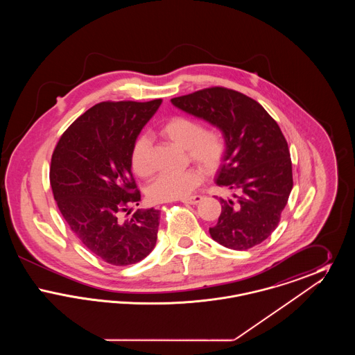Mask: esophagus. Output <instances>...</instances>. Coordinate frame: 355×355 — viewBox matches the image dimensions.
I'll return each mask as SVG.
<instances>
[{
    "instance_id": "1",
    "label": "esophagus",
    "mask_w": 355,
    "mask_h": 355,
    "mask_svg": "<svg viewBox=\"0 0 355 355\" xmlns=\"http://www.w3.org/2000/svg\"><path fill=\"white\" fill-rule=\"evenodd\" d=\"M203 197L201 196H193L190 198H185V200H181V202L185 203V205H197V203L202 201Z\"/></svg>"
}]
</instances>
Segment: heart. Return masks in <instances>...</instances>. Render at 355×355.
I'll return each instance as SVG.
<instances>
[{"label":"heart","instance_id":"1","mask_svg":"<svg viewBox=\"0 0 355 355\" xmlns=\"http://www.w3.org/2000/svg\"><path fill=\"white\" fill-rule=\"evenodd\" d=\"M159 135L186 150L190 161L207 171L218 169L225 159V137L218 130H205L197 119L175 116L159 128ZM132 166L139 177H149L154 170L150 161V142L146 137H138L133 144ZM202 180V170L200 169L162 173L148 187V197L154 203L185 200Z\"/></svg>","mask_w":355,"mask_h":355}]
</instances>
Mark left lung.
Here are the masks:
<instances>
[{
	"label": "left lung",
	"instance_id": "left-lung-1",
	"mask_svg": "<svg viewBox=\"0 0 355 355\" xmlns=\"http://www.w3.org/2000/svg\"><path fill=\"white\" fill-rule=\"evenodd\" d=\"M171 103L220 130L226 155L216 184L233 190L223 200L211 238L233 250H248L275 230L293 189L291 159L278 123L253 98L226 87H209Z\"/></svg>",
	"mask_w": 355,
	"mask_h": 355
}]
</instances>
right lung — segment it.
<instances>
[{"mask_svg": "<svg viewBox=\"0 0 355 355\" xmlns=\"http://www.w3.org/2000/svg\"><path fill=\"white\" fill-rule=\"evenodd\" d=\"M162 100L101 102L76 119L60 138L51 165L54 200L85 246L114 266L152 253L159 210L137 209L141 194L132 174V149Z\"/></svg>", "mask_w": 355, "mask_h": 355, "instance_id": "obj_1", "label": "right lung"}]
</instances>
